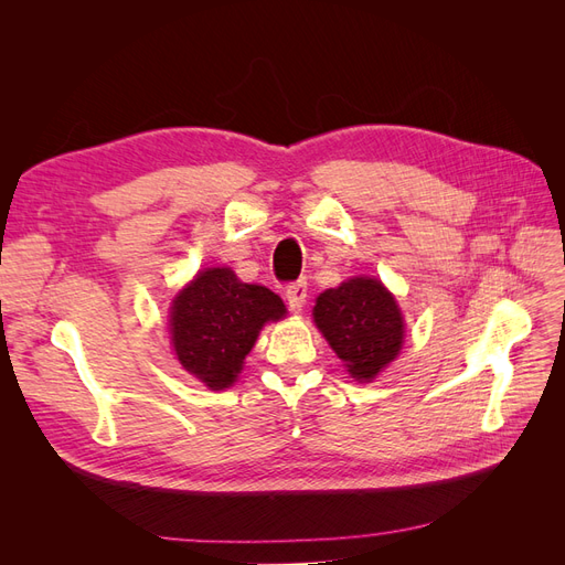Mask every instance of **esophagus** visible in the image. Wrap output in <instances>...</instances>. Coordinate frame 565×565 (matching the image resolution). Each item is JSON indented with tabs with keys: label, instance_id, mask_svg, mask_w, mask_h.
I'll list each match as a JSON object with an SVG mask.
<instances>
[{
	"label": "esophagus",
	"instance_id": "34e87169",
	"mask_svg": "<svg viewBox=\"0 0 565 565\" xmlns=\"http://www.w3.org/2000/svg\"><path fill=\"white\" fill-rule=\"evenodd\" d=\"M306 292H309V285H306V280H297V282H289V285H287L285 297H287L289 309H292L295 313H299V311L303 309Z\"/></svg>",
	"mask_w": 565,
	"mask_h": 565
}]
</instances>
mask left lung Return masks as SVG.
<instances>
[{"label":"left lung","instance_id":"left-lung-1","mask_svg":"<svg viewBox=\"0 0 565 565\" xmlns=\"http://www.w3.org/2000/svg\"><path fill=\"white\" fill-rule=\"evenodd\" d=\"M313 320L358 382L377 377L403 344L398 303L374 278H353L322 292Z\"/></svg>","mask_w":565,"mask_h":565}]
</instances>
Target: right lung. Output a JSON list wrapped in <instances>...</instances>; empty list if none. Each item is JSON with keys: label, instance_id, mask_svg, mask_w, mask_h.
<instances>
[{"label": "right lung", "instance_id": "1", "mask_svg": "<svg viewBox=\"0 0 565 565\" xmlns=\"http://www.w3.org/2000/svg\"><path fill=\"white\" fill-rule=\"evenodd\" d=\"M285 316L282 299L262 285L237 280L231 268H207L172 306V344L179 363L218 391L235 382L245 355L268 320Z\"/></svg>", "mask_w": 565, "mask_h": 565}]
</instances>
